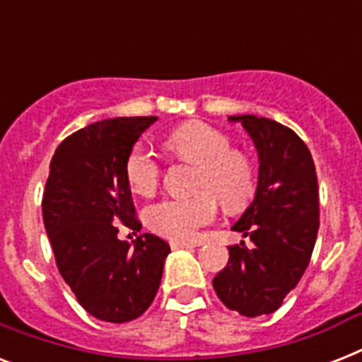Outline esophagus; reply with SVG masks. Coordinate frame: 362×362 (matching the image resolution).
I'll use <instances>...</instances> for the list:
<instances>
[{"label": "esophagus", "instance_id": "esophagus-1", "mask_svg": "<svg viewBox=\"0 0 362 362\" xmlns=\"http://www.w3.org/2000/svg\"><path fill=\"white\" fill-rule=\"evenodd\" d=\"M195 244L192 242H186V240H170V247L173 250H178V247H193Z\"/></svg>", "mask_w": 362, "mask_h": 362}]
</instances>
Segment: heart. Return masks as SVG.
Segmentation results:
<instances>
[{"instance_id": "heart-1", "label": "heart", "mask_w": 362, "mask_h": 362, "mask_svg": "<svg viewBox=\"0 0 362 362\" xmlns=\"http://www.w3.org/2000/svg\"><path fill=\"white\" fill-rule=\"evenodd\" d=\"M176 158L199 165L197 197L165 199L146 210L150 229L173 240H192L199 227L216 218L218 199L229 210H237L255 192V167L244 152L233 150L223 133L204 124H184L165 141ZM161 169L156 156L135 146L125 159V180L131 192L150 197L158 189Z\"/></svg>"}]
</instances>
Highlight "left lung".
Returning a JSON list of instances; mask_svg holds the SVG:
<instances>
[{"label":"left lung","mask_w":362,"mask_h":362,"mask_svg":"<svg viewBox=\"0 0 362 362\" xmlns=\"http://www.w3.org/2000/svg\"><path fill=\"white\" fill-rule=\"evenodd\" d=\"M240 122L257 150V189L231 227L252 240L229 246V261L212 280L227 308L246 317L272 314L303 278L320 229V193L312 153L286 125L253 115Z\"/></svg>","instance_id":"left-lung-1"}]
</instances>
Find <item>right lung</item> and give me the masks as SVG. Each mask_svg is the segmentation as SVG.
<instances>
[{
    "instance_id": "1",
    "label": "right lung",
    "mask_w": 362,
    "mask_h": 362,
    "mask_svg": "<svg viewBox=\"0 0 362 362\" xmlns=\"http://www.w3.org/2000/svg\"><path fill=\"white\" fill-rule=\"evenodd\" d=\"M158 116L109 118L69 135L50 161L42 221L62 278L88 314L136 320L152 304L170 247L144 233L131 246L118 223L139 231L125 159Z\"/></svg>"
}]
</instances>
